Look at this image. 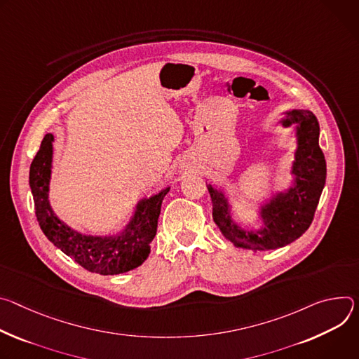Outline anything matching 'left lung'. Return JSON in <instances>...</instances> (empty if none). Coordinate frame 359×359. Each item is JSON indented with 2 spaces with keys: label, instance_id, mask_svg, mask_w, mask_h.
Wrapping results in <instances>:
<instances>
[{
  "label": "left lung",
  "instance_id": "1",
  "mask_svg": "<svg viewBox=\"0 0 359 359\" xmlns=\"http://www.w3.org/2000/svg\"><path fill=\"white\" fill-rule=\"evenodd\" d=\"M283 127H295L297 149L291 174L292 185L272 195L261 205L259 229H244L235 222L225 192L207 185L212 200V218L221 233L238 248L268 251L285 247L309 228L325 185L327 163L320 148V124L308 109H292L281 119Z\"/></svg>",
  "mask_w": 359,
  "mask_h": 359
}]
</instances>
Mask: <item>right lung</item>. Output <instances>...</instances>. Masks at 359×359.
<instances>
[{"label":"right lung","instance_id":"add662e5","mask_svg":"<svg viewBox=\"0 0 359 359\" xmlns=\"http://www.w3.org/2000/svg\"><path fill=\"white\" fill-rule=\"evenodd\" d=\"M54 135L47 134L29 167V187L39 226L65 255L90 272L116 275L140 266L149 255L158 217L170 187L141 200L126 228L115 235H86L62 222L48 200Z\"/></svg>","mask_w":359,"mask_h":359}]
</instances>
